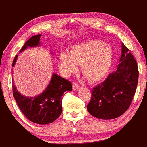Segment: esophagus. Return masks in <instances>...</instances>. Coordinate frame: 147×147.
Wrapping results in <instances>:
<instances>
[{
	"instance_id": "34e87169",
	"label": "esophagus",
	"mask_w": 147,
	"mask_h": 147,
	"mask_svg": "<svg viewBox=\"0 0 147 147\" xmlns=\"http://www.w3.org/2000/svg\"><path fill=\"white\" fill-rule=\"evenodd\" d=\"M79 88V84H76V83H74V84H73V90H77Z\"/></svg>"
}]
</instances>
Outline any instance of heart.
<instances>
[{"label":"heart","mask_w":147,"mask_h":147,"mask_svg":"<svg viewBox=\"0 0 147 147\" xmlns=\"http://www.w3.org/2000/svg\"><path fill=\"white\" fill-rule=\"evenodd\" d=\"M114 52L110 45L100 40H90L75 44L60 54L59 65L65 74L69 75L82 64V73L90 82H98L107 76L113 63Z\"/></svg>","instance_id":"obj_1"}]
</instances>
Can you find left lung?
<instances>
[{
  "mask_svg": "<svg viewBox=\"0 0 147 147\" xmlns=\"http://www.w3.org/2000/svg\"><path fill=\"white\" fill-rule=\"evenodd\" d=\"M122 51L117 68L106 80L92 90L87 111L101 119L117 118L127 110L136 90L138 65L129 49L121 43Z\"/></svg>",
  "mask_w": 147,
  "mask_h": 147,
  "instance_id": "8db88e82",
  "label": "left lung"
}]
</instances>
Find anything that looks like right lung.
I'll list each match as a JSON object with an SVG mask.
<instances>
[{
  "mask_svg": "<svg viewBox=\"0 0 147 147\" xmlns=\"http://www.w3.org/2000/svg\"><path fill=\"white\" fill-rule=\"evenodd\" d=\"M41 34L33 36L24 44L20 53L28 48L40 47ZM53 55V52H51ZM18 55L14 57L12 66L15 65ZM13 95L20 109L30 121L39 125H47L53 122L62 113V96L65 92L72 91L70 82L53 73L51 80L45 90L39 95L28 97L17 90L13 79Z\"/></svg>",
  "mask_w": 147,
  "mask_h": 147,
  "instance_id": "add662e5",
  "label": "right lung"
}]
</instances>
